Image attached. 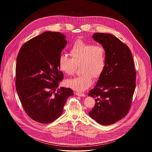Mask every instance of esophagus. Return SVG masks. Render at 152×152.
Masks as SVG:
<instances>
[{"label": "esophagus", "mask_w": 152, "mask_h": 152, "mask_svg": "<svg viewBox=\"0 0 152 152\" xmlns=\"http://www.w3.org/2000/svg\"><path fill=\"white\" fill-rule=\"evenodd\" d=\"M76 94L77 96H81V97H85L86 96V94H81V93H80V92H76Z\"/></svg>", "instance_id": "1"}]
</instances>
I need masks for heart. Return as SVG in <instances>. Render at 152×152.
<instances>
[{
	"label": "heart",
	"instance_id": "heart-1",
	"mask_svg": "<svg viewBox=\"0 0 152 152\" xmlns=\"http://www.w3.org/2000/svg\"><path fill=\"white\" fill-rule=\"evenodd\" d=\"M71 58L61 55L58 60L60 71L68 75H73L76 65L80 64L79 76L66 81V86L78 92H84L93 83L92 77L97 79L104 72L106 65V51L104 47L82 40L76 42L71 47Z\"/></svg>",
	"mask_w": 152,
	"mask_h": 152
}]
</instances>
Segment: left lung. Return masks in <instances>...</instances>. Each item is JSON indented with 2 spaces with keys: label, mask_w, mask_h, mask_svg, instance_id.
I'll use <instances>...</instances> for the list:
<instances>
[{
  "label": "left lung",
  "mask_w": 152,
  "mask_h": 152,
  "mask_svg": "<svg viewBox=\"0 0 152 152\" xmlns=\"http://www.w3.org/2000/svg\"><path fill=\"white\" fill-rule=\"evenodd\" d=\"M94 40L106 51V65L96 86L88 95L95 99L89 115L97 123L108 125L126 116L136 88V72L129 47L116 36L95 33Z\"/></svg>",
  "instance_id": "1"
}]
</instances>
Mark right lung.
I'll list each match as a JSON object with an SVG mask.
<instances>
[{"instance_id":"right-lung-1","label":"right lung","mask_w":152,"mask_h":152,"mask_svg":"<svg viewBox=\"0 0 152 152\" xmlns=\"http://www.w3.org/2000/svg\"><path fill=\"white\" fill-rule=\"evenodd\" d=\"M66 43L63 34L47 31L24 44L18 55L16 91L26 113L38 123L56 120L73 94L64 87L55 92L64 77L58 60Z\"/></svg>"}]
</instances>
